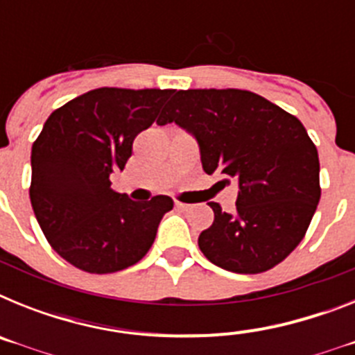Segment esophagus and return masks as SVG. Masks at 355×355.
<instances>
[{"mask_svg": "<svg viewBox=\"0 0 355 355\" xmlns=\"http://www.w3.org/2000/svg\"><path fill=\"white\" fill-rule=\"evenodd\" d=\"M175 208L180 209V211H188V209L192 208V205H187V202H181V200H175Z\"/></svg>", "mask_w": 355, "mask_h": 355, "instance_id": "esophagus-1", "label": "esophagus"}]
</instances>
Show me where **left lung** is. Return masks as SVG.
Masks as SVG:
<instances>
[{"mask_svg":"<svg viewBox=\"0 0 355 355\" xmlns=\"http://www.w3.org/2000/svg\"><path fill=\"white\" fill-rule=\"evenodd\" d=\"M156 122L190 131L206 174L240 187L234 213L209 202L215 220L199 234L206 258L234 274H261L284 261L322 196L318 150L302 122L240 89L172 90Z\"/></svg>","mask_w":355,"mask_h":355,"instance_id":"1","label":"left lung"}]
</instances>
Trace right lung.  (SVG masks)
Wrapping results in <instances>:
<instances>
[{
  "label": "right lung",
  "instance_id": "right-lung-1",
  "mask_svg": "<svg viewBox=\"0 0 355 355\" xmlns=\"http://www.w3.org/2000/svg\"><path fill=\"white\" fill-rule=\"evenodd\" d=\"M171 89L101 87L56 108L31 147L30 200L56 254L89 274L139 263L156 238L171 197L135 202L110 188L135 137L155 122Z\"/></svg>",
  "mask_w": 355,
  "mask_h": 355
}]
</instances>
